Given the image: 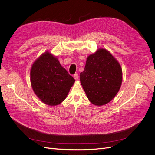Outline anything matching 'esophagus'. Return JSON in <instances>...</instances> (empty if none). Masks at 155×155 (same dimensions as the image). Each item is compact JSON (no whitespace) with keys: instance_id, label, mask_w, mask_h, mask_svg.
Returning <instances> with one entry per match:
<instances>
[{"instance_id":"1","label":"esophagus","mask_w":155,"mask_h":155,"mask_svg":"<svg viewBox=\"0 0 155 155\" xmlns=\"http://www.w3.org/2000/svg\"><path fill=\"white\" fill-rule=\"evenodd\" d=\"M74 77V78L76 80H77L78 79V73H75V74L74 75V77Z\"/></svg>"}]
</instances>
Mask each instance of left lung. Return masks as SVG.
<instances>
[{
  "instance_id": "8db88e82",
  "label": "left lung",
  "mask_w": 155,
  "mask_h": 155,
  "mask_svg": "<svg viewBox=\"0 0 155 155\" xmlns=\"http://www.w3.org/2000/svg\"><path fill=\"white\" fill-rule=\"evenodd\" d=\"M80 77L88 100L101 106L109 103L119 92L123 72L120 64L112 54L100 48L87 57Z\"/></svg>"
}]
</instances>
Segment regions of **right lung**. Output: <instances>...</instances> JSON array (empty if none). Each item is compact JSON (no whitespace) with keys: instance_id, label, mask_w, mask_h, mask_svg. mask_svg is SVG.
I'll return each mask as SVG.
<instances>
[{"instance_id":"right-lung-1","label":"right lung","mask_w":155,"mask_h":155,"mask_svg":"<svg viewBox=\"0 0 155 155\" xmlns=\"http://www.w3.org/2000/svg\"><path fill=\"white\" fill-rule=\"evenodd\" d=\"M30 75L31 87L36 96L51 106L58 105L66 99L75 82L58 58L48 51L32 64Z\"/></svg>"}]
</instances>
